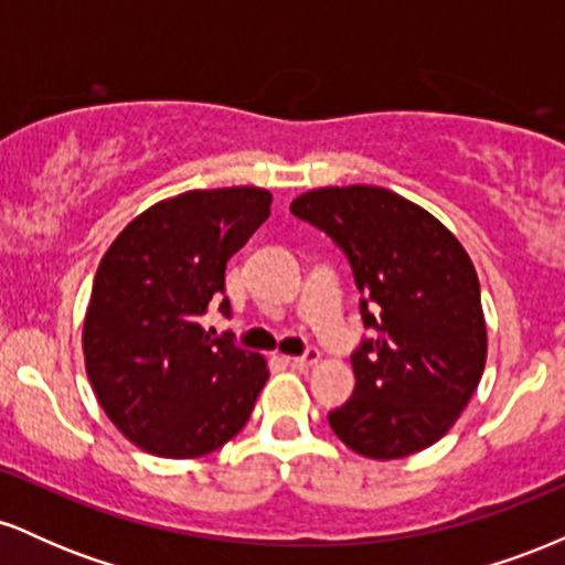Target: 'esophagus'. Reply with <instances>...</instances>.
Returning <instances> with one entry per match:
<instances>
[{
    "label": "esophagus",
    "mask_w": 565,
    "mask_h": 565,
    "mask_svg": "<svg viewBox=\"0 0 565 565\" xmlns=\"http://www.w3.org/2000/svg\"><path fill=\"white\" fill-rule=\"evenodd\" d=\"M284 361H287L291 369H310V366L316 364V361H319V350L308 348L302 355H287V359H284Z\"/></svg>",
    "instance_id": "34e87169"
}]
</instances>
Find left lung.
Returning <instances> with one entry per match:
<instances>
[{"label": "left lung", "mask_w": 565, "mask_h": 565, "mask_svg": "<svg viewBox=\"0 0 565 565\" xmlns=\"http://www.w3.org/2000/svg\"><path fill=\"white\" fill-rule=\"evenodd\" d=\"M291 215L345 252L374 329L353 350L355 391L329 412L334 436L369 459H401L449 433L486 366L481 284L430 212L377 185L319 188Z\"/></svg>", "instance_id": "left-lung-1"}]
</instances>
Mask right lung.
Returning a JSON list of instances; mask_svg holds the SVG:
<instances>
[{"instance_id": "add662e5", "label": "right lung", "mask_w": 565, "mask_h": 565, "mask_svg": "<svg viewBox=\"0 0 565 565\" xmlns=\"http://www.w3.org/2000/svg\"><path fill=\"white\" fill-rule=\"evenodd\" d=\"M263 188L185 191L116 236L84 316V366L103 412L142 451L191 459L249 419L268 369L199 319L225 295V265L270 215ZM220 310L231 313L228 297Z\"/></svg>"}]
</instances>
